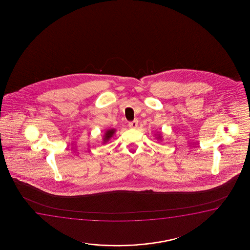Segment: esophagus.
<instances>
[{"label":"esophagus","instance_id":"1","mask_svg":"<svg viewBox=\"0 0 250 250\" xmlns=\"http://www.w3.org/2000/svg\"><path fill=\"white\" fill-rule=\"evenodd\" d=\"M137 125H138V121H137V120H133V121H130V122H129V124H128L129 127H130V128H133V129L137 128Z\"/></svg>","mask_w":250,"mask_h":250}]
</instances>
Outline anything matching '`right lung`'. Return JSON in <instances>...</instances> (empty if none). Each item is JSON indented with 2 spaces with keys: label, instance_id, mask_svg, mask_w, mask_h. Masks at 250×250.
<instances>
[{
  "label": "right lung",
  "instance_id": "1",
  "mask_svg": "<svg viewBox=\"0 0 250 250\" xmlns=\"http://www.w3.org/2000/svg\"><path fill=\"white\" fill-rule=\"evenodd\" d=\"M114 130H108L106 131V133H105V137H104V142H106V141L109 139L110 137L113 136V133H114Z\"/></svg>",
  "mask_w": 250,
  "mask_h": 250
}]
</instances>
